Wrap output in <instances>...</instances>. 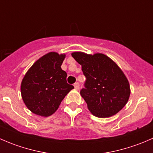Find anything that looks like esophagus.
<instances>
[{"label": "esophagus", "mask_w": 153, "mask_h": 153, "mask_svg": "<svg viewBox=\"0 0 153 153\" xmlns=\"http://www.w3.org/2000/svg\"><path fill=\"white\" fill-rule=\"evenodd\" d=\"M74 87H75V89H77V90H78L80 87V84H78V83H75V84H74Z\"/></svg>", "instance_id": "1"}]
</instances>
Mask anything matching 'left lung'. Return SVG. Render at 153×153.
Instances as JSON below:
<instances>
[{"label": "left lung", "mask_w": 153, "mask_h": 153, "mask_svg": "<svg viewBox=\"0 0 153 153\" xmlns=\"http://www.w3.org/2000/svg\"><path fill=\"white\" fill-rule=\"evenodd\" d=\"M81 65L86 80L81 95L91 113L98 118H109L126 105L130 95L129 81L121 68L107 55L83 52L72 53Z\"/></svg>", "instance_id": "left-lung-1"}]
</instances>
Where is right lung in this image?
I'll list each match as a JSON object with an SVG mask.
<instances>
[{
  "label": "right lung",
  "instance_id": "add662e5",
  "mask_svg": "<svg viewBox=\"0 0 153 153\" xmlns=\"http://www.w3.org/2000/svg\"><path fill=\"white\" fill-rule=\"evenodd\" d=\"M66 54L50 52L37 60L21 81L24 103L32 113L48 117L56 112L74 86L67 82V72L61 66Z\"/></svg>",
  "mask_w": 153,
  "mask_h": 153
}]
</instances>
